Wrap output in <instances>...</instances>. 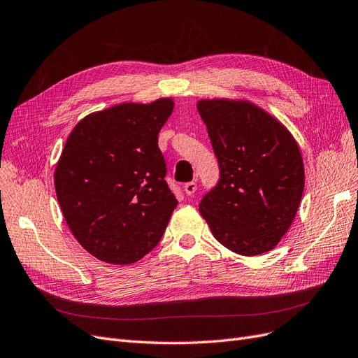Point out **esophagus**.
Here are the masks:
<instances>
[{
  "mask_svg": "<svg viewBox=\"0 0 358 358\" xmlns=\"http://www.w3.org/2000/svg\"><path fill=\"white\" fill-rule=\"evenodd\" d=\"M184 193H186L187 196H192V194H194V192L198 190V184H196L194 181H190V182H186L184 184Z\"/></svg>",
  "mask_w": 358,
  "mask_h": 358,
  "instance_id": "esophagus-1",
  "label": "esophagus"
}]
</instances>
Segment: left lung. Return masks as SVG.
Returning <instances> with one entry per match:
<instances>
[{
    "label": "left lung",
    "mask_w": 358,
    "mask_h": 358,
    "mask_svg": "<svg viewBox=\"0 0 358 358\" xmlns=\"http://www.w3.org/2000/svg\"><path fill=\"white\" fill-rule=\"evenodd\" d=\"M220 166L201 215L214 238L241 256L273 250L290 229L305 187L301 148L292 132L245 99L196 103Z\"/></svg>",
    "instance_id": "1"
}]
</instances>
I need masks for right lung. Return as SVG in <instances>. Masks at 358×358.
Segmentation results:
<instances>
[{"label": "right lung", "mask_w": 358, "mask_h": 358, "mask_svg": "<svg viewBox=\"0 0 358 358\" xmlns=\"http://www.w3.org/2000/svg\"><path fill=\"white\" fill-rule=\"evenodd\" d=\"M172 110V98L117 103L87 114L68 136L56 198L74 238L98 260L135 263L165 232L178 202L157 135Z\"/></svg>", "instance_id": "right-lung-1"}]
</instances>
